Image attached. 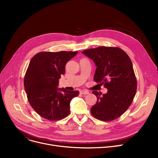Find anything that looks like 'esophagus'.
Returning a JSON list of instances; mask_svg holds the SVG:
<instances>
[{
  "instance_id": "1",
  "label": "esophagus",
  "mask_w": 158,
  "mask_h": 158,
  "mask_svg": "<svg viewBox=\"0 0 158 158\" xmlns=\"http://www.w3.org/2000/svg\"><path fill=\"white\" fill-rule=\"evenodd\" d=\"M80 93L81 94H84V95H87V94H89V92H88V91H87V90H81V92H80Z\"/></svg>"
}]
</instances>
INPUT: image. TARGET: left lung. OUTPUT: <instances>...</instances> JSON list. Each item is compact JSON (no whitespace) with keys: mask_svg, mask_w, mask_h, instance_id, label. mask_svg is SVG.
I'll use <instances>...</instances> for the list:
<instances>
[{"mask_svg":"<svg viewBox=\"0 0 158 158\" xmlns=\"http://www.w3.org/2000/svg\"><path fill=\"white\" fill-rule=\"evenodd\" d=\"M82 53L92 60L97 69L94 81L104 84L107 92L97 91L96 104L91 113L98 120L108 122L117 119L126 111L136 95L137 82L128 55L118 47H98Z\"/></svg>","mask_w":158,"mask_h":158,"instance_id":"8db88e82","label":"left lung"}]
</instances>
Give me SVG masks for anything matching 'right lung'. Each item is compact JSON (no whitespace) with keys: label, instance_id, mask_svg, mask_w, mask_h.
Masks as SVG:
<instances>
[{"label":"right lung","instance_id":"add662e5","mask_svg":"<svg viewBox=\"0 0 158 158\" xmlns=\"http://www.w3.org/2000/svg\"><path fill=\"white\" fill-rule=\"evenodd\" d=\"M77 52H42L31 59L24 77V87L29 104L41 117L54 121L69 114L70 102L79 92L57 86L66 63Z\"/></svg>","mask_w":158,"mask_h":158}]
</instances>
